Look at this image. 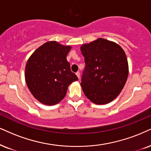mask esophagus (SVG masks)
I'll use <instances>...</instances> for the list:
<instances>
[{
    "instance_id": "obj_1",
    "label": "esophagus",
    "mask_w": 151,
    "mask_h": 151,
    "mask_svg": "<svg viewBox=\"0 0 151 151\" xmlns=\"http://www.w3.org/2000/svg\"><path fill=\"white\" fill-rule=\"evenodd\" d=\"M76 76H78V78H80V77H81V73H80V72H76Z\"/></svg>"
}]
</instances>
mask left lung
Returning <instances> with one entry per match:
<instances>
[{
  "mask_svg": "<svg viewBox=\"0 0 151 151\" xmlns=\"http://www.w3.org/2000/svg\"><path fill=\"white\" fill-rule=\"evenodd\" d=\"M85 67L81 79L83 92L96 104L112 101L123 89L128 77V62L122 48L99 38L81 47Z\"/></svg>",
  "mask_w": 151,
  "mask_h": 151,
  "instance_id": "1",
  "label": "left lung"
}]
</instances>
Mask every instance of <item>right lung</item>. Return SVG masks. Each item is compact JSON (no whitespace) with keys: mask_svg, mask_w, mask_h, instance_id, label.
<instances>
[{"mask_svg":"<svg viewBox=\"0 0 151 151\" xmlns=\"http://www.w3.org/2000/svg\"><path fill=\"white\" fill-rule=\"evenodd\" d=\"M70 46L50 41L39 47L26 65L25 80L33 96L46 105H55L66 95L68 85L78 80L66 57Z\"/></svg>","mask_w":151,"mask_h":151,"instance_id":"add662e5","label":"right lung"}]
</instances>
